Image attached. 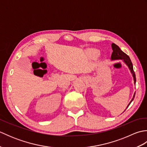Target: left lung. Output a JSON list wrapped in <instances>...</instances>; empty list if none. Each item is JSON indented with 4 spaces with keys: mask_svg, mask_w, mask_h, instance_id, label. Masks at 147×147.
<instances>
[{
    "mask_svg": "<svg viewBox=\"0 0 147 147\" xmlns=\"http://www.w3.org/2000/svg\"><path fill=\"white\" fill-rule=\"evenodd\" d=\"M112 55H111V60H119V59H121V60H123V61L125 62L126 64L128 66L129 69L131 71V73H132L133 76V80H134V83H136V75L135 73V71L133 70V64L131 62V61L129 58V57L126 54H125L124 52H123L121 50V49L119 47L115 45V43H112ZM135 93H134L133 97L132 98L131 100L129 102V104L127 105V108L128 107V106L130 105L131 103L133 100L134 98H135Z\"/></svg>",
    "mask_w": 147,
    "mask_h": 147,
    "instance_id": "8db88e82",
    "label": "left lung"
}]
</instances>
